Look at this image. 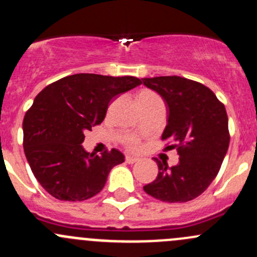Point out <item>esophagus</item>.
<instances>
[{
	"instance_id": "obj_1",
	"label": "esophagus",
	"mask_w": 257,
	"mask_h": 257,
	"mask_svg": "<svg viewBox=\"0 0 257 257\" xmlns=\"http://www.w3.org/2000/svg\"><path fill=\"white\" fill-rule=\"evenodd\" d=\"M139 160H141L139 158L133 157V155H126V157H125V162L129 163V164H134V163L139 162Z\"/></svg>"
}]
</instances>
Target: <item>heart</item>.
Returning a JSON list of instances; mask_svg holds the SVG:
<instances>
[{"label": "heart", "instance_id": "b5f03b06", "mask_svg": "<svg viewBox=\"0 0 257 257\" xmlns=\"http://www.w3.org/2000/svg\"><path fill=\"white\" fill-rule=\"evenodd\" d=\"M142 93H152V92H147V90H145V92H142ZM142 93H141V94H142ZM129 145H131V147H133V148H136L137 147L136 139H131V141H129Z\"/></svg>", "mask_w": 257, "mask_h": 257}]
</instances>
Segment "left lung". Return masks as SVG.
<instances>
[{
  "label": "left lung",
  "mask_w": 257,
  "mask_h": 257,
  "mask_svg": "<svg viewBox=\"0 0 257 257\" xmlns=\"http://www.w3.org/2000/svg\"><path fill=\"white\" fill-rule=\"evenodd\" d=\"M143 84L157 92L167 105V126L163 141L177 147L179 163L168 167L157 162L159 173L144 186L153 198L167 203H186L208 189L219 173L227 148L229 129L224 104L204 84L178 76L143 78Z\"/></svg>",
  "instance_id": "1"
}]
</instances>
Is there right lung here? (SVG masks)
I'll use <instances>...</instances> for the list:
<instances>
[{
    "mask_svg": "<svg viewBox=\"0 0 257 257\" xmlns=\"http://www.w3.org/2000/svg\"><path fill=\"white\" fill-rule=\"evenodd\" d=\"M142 84L136 77L79 73L47 85L23 119V148L33 175L58 200L82 201L104 188L118 149L102 155L83 148L84 132L102 123L119 94Z\"/></svg>",
    "mask_w": 257,
    "mask_h": 257,
    "instance_id": "1",
    "label": "right lung"
}]
</instances>
